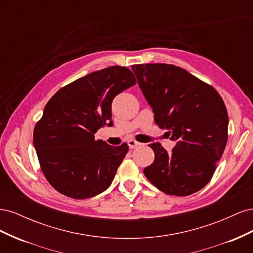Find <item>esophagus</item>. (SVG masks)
I'll return each instance as SVG.
<instances>
[{
	"label": "esophagus",
	"instance_id": "obj_1",
	"mask_svg": "<svg viewBox=\"0 0 253 253\" xmlns=\"http://www.w3.org/2000/svg\"><path fill=\"white\" fill-rule=\"evenodd\" d=\"M127 144H128V148L129 149H135V148H137L138 147V145L140 144L138 141H136L135 139H129L128 141H127Z\"/></svg>",
	"mask_w": 253,
	"mask_h": 253
}]
</instances>
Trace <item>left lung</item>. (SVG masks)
I'll return each mask as SVG.
<instances>
[{
  "label": "left lung",
  "mask_w": 253,
  "mask_h": 253,
  "mask_svg": "<svg viewBox=\"0 0 253 253\" xmlns=\"http://www.w3.org/2000/svg\"><path fill=\"white\" fill-rule=\"evenodd\" d=\"M132 70L155 124L176 144L168 153L149 144L155 159L143 173L166 194L187 196L208 183L228 139V113L212 86L172 64H138Z\"/></svg>",
  "instance_id": "obj_1"
}]
</instances>
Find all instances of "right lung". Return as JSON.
<instances>
[{"label": "right lung", "instance_id": "1", "mask_svg": "<svg viewBox=\"0 0 253 253\" xmlns=\"http://www.w3.org/2000/svg\"><path fill=\"white\" fill-rule=\"evenodd\" d=\"M135 83L128 68L106 67L59 89L45 105L34 145L44 176L58 192L84 200L111 186L128 147H113L95 139V133L114 125L113 99Z\"/></svg>", "mask_w": 253, "mask_h": 253}]
</instances>
